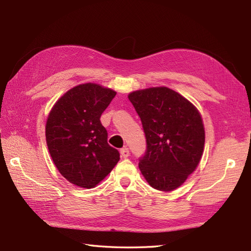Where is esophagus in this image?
<instances>
[{
  "label": "esophagus",
  "mask_w": 251,
  "mask_h": 251,
  "mask_svg": "<svg viewBox=\"0 0 251 251\" xmlns=\"http://www.w3.org/2000/svg\"><path fill=\"white\" fill-rule=\"evenodd\" d=\"M129 150H128V148H124V149H122L121 150V155H122V157H124V158H127L129 156Z\"/></svg>",
  "instance_id": "obj_1"
}]
</instances>
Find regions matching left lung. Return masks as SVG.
Masks as SVG:
<instances>
[{
	"label": "left lung",
	"mask_w": 251,
	"mask_h": 251,
	"mask_svg": "<svg viewBox=\"0 0 251 251\" xmlns=\"http://www.w3.org/2000/svg\"><path fill=\"white\" fill-rule=\"evenodd\" d=\"M139 115L147 149L139 168L152 188L177 189L199 165L205 130L195 106L167 87H152L129 94Z\"/></svg>",
	"instance_id": "8db88e82"
}]
</instances>
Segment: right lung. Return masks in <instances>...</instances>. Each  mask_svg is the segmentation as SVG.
Wrapping results in <instances>:
<instances>
[{
	"label": "right lung",
	"instance_id": "right-lung-1",
	"mask_svg": "<svg viewBox=\"0 0 251 251\" xmlns=\"http://www.w3.org/2000/svg\"><path fill=\"white\" fill-rule=\"evenodd\" d=\"M116 93L87 83L69 90L52 106L46 123V142L59 173L69 182L90 189L120 161L100 122Z\"/></svg>",
	"mask_w": 251,
	"mask_h": 251
}]
</instances>
